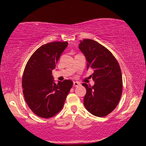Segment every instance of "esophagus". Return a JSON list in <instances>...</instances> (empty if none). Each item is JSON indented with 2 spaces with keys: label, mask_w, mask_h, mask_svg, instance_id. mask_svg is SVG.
Wrapping results in <instances>:
<instances>
[{
  "label": "esophagus",
  "mask_w": 146,
  "mask_h": 146,
  "mask_svg": "<svg viewBox=\"0 0 146 146\" xmlns=\"http://www.w3.org/2000/svg\"><path fill=\"white\" fill-rule=\"evenodd\" d=\"M73 85H74V86L78 87V86H79L80 85V84L78 82H73Z\"/></svg>",
  "instance_id": "obj_1"
}]
</instances>
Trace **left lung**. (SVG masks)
<instances>
[{"instance_id":"obj_1","label":"left lung","mask_w":146,"mask_h":146,"mask_svg":"<svg viewBox=\"0 0 146 146\" xmlns=\"http://www.w3.org/2000/svg\"><path fill=\"white\" fill-rule=\"evenodd\" d=\"M87 60V69L92 68L93 86L83 83L86 89L84 104L89 112L104 117L118 104L122 93V76L117 60L106 48L91 39L79 44Z\"/></svg>"}]
</instances>
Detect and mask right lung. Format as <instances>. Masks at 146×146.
I'll return each instance as SVG.
<instances>
[{"label": "right lung", "mask_w": 146, "mask_h": 146, "mask_svg": "<svg viewBox=\"0 0 146 146\" xmlns=\"http://www.w3.org/2000/svg\"><path fill=\"white\" fill-rule=\"evenodd\" d=\"M67 42H52L41 46L30 58L24 70L22 85L29 107L38 116L49 118L62 109L73 82L56 84L52 71L56 68Z\"/></svg>", "instance_id": "add662e5"}]
</instances>
